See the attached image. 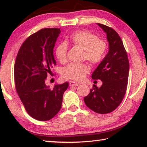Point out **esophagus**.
I'll list each match as a JSON object with an SVG mask.
<instances>
[{"label": "esophagus", "mask_w": 147, "mask_h": 147, "mask_svg": "<svg viewBox=\"0 0 147 147\" xmlns=\"http://www.w3.org/2000/svg\"><path fill=\"white\" fill-rule=\"evenodd\" d=\"M69 86H80V84L77 83V82H74V81H70Z\"/></svg>", "instance_id": "obj_1"}]
</instances>
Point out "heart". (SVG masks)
Segmentation results:
<instances>
[{
  "label": "heart",
  "instance_id": "heart-1",
  "mask_svg": "<svg viewBox=\"0 0 147 147\" xmlns=\"http://www.w3.org/2000/svg\"><path fill=\"white\" fill-rule=\"evenodd\" d=\"M68 41L74 46L84 49L82 59L87 60L92 65L100 63L105 57L107 51V44L95 34L89 31L82 30L71 34ZM67 45L61 43L56 47L55 54L60 63H64L67 61ZM90 68L86 63H69L62 69L61 74L66 79L81 81L89 72Z\"/></svg>",
  "mask_w": 147,
  "mask_h": 147
}]
</instances>
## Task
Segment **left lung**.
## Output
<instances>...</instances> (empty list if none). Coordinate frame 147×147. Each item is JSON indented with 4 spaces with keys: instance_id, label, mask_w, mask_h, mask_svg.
Returning <instances> with one entry per match:
<instances>
[{
    "instance_id": "left-lung-1",
    "label": "left lung",
    "mask_w": 147,
    "mask_h": 147,
    "mask_svg": "<svg viewBox=\"0 0 147 147\" xmlns=\"http://www.w3.org/2000/svg\"><path fill=\"white\" fill-rule=\"evenodd\" d=\"M106 33L109 51L92 75L100 80L102 85H93L89 94L84 97L86 105L98 114L114 111L120 105L127 88L129 61L121 38L111 27L98 23Z\"/></svg>"
}]
</instances>
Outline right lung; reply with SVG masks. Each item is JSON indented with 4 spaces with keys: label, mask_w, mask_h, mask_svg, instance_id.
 <instances>
[{
    "label": "right lung",
    "mask_w": 147,
    "mask_h": 147,
    "mask_svg": "<svg viewBox=\"0 0 147 147\" xmlns=\"http://www.w3.org/2000/svg\"><path fill=\"white\" fill-rule=\"evenodd\" d=\"M60 33V29L45 28L32 34L22 44L15 63L18 95L27 113L39 121L51 119L59 112L69 86L65 82L51 89L45 82L56 64L53 48Z\"/></svg>",
    "instance_id": "add662e5"
}]
</instances>
